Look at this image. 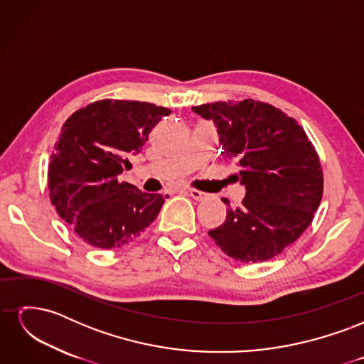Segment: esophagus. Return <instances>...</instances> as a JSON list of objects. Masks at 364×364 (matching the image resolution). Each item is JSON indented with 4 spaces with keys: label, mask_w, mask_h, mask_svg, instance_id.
Instances as JSON below:
<instances>
[{
    "label": "esophagus",
    "mask_w": 364,
    "mask_h": 364,
    "mask_svg": "<svg viewBox=\"0 0 364 364\" xmlns=\"http://www.w3.org/2000/svg\"><path fill=\"white\" fill-rule=\"evenodd\" d=\"M185 193H188L194 200H203V199H206V196H208L206 193L199 191V190H194V188H186Z\"/></svg>",
    "instance_id": "34e87169"
}]
</instances>
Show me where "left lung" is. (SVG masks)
Wrapping results in <instances>:
<instances>
[{"label":"left lung","mask_w":364,"mask_h":364,"mask_svg":"<svg viewBox=\"0 0 364 364\" xmlns=\"http://www.w3.org/2000/svg\"><path fill=\"white\" fill-rule=\"evenodd\" d=\"M213 119L225 153L246 186L240 206H228L223 225L209 230L228 257L262 262L279 255L310 226L323 194L321 159L297 121L252 98L193 106Z\"/></svg>","instance_id":"obj_1"}]
</instances>
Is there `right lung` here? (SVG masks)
Listing matches in <instances>:
<instances>
[{
    "label": "right lung",
    "instance_id": "obj_1",
    "mask_svg": "<svg viewBox=\"0 0 364 364\" xmlns=\"http://www.w3.org/2000/svg\"><path fill=\"white\" fill-rule=\"evenodd\" d=\"M170 112L147 102L105 98L65 121L48 165L50 199L86 245L126 246L158 217L164 197L142 193L118 176Z\"/></svg>",
    "mask_w": 364,
    "mask_h": 364
}]
</instances>
